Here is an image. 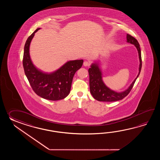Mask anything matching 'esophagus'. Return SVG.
Instances as JSON below:
<instances>
[{
    "label": "esophagus",
    "mask_w": 160,
    "mask_h": 160,
    "mask_svg": "<svg viewBox=\"0 0 160 160\" xmlns=\"http://www.w3.org/2000/svg\"><path fill=\"white\" fill-rule=\"evenodd\" d=\"M90 63L88 62V61H85L83 62V66H85V67H88V66H90Z\"/></svg>",
    "instance_id": "obj_1"
}]
</instances>
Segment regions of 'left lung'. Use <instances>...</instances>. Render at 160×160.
Wrapping results in <instances>:
<instances>
[{
    "mask_svg": "<svg viewBox=\"0 0 160 160\" xmlns=\"http://www.w3.org/2000/svg\"><path fill=\"white\" fill-rule=\"evenodd\" d=\"M127 42L133 44L136 46L139 56V72L132 83L130 85L128 88L122 92L113 91L108 88L102 81V72L99 67L98 63H94L91 65V68L88 69L89 74V85L90 92L94 98L98 101L103 102H113L121 100L129 94L132 88H133L136 79L138 77L142 68V59L141 49L139 48V43L136 38L127 34L126 36Z\"/></svg>",
    "mask_w": 160,
    "mask_h": 160,
    "instance_id": "8db88e82",
    "label": "left lung"
}]
</instances>
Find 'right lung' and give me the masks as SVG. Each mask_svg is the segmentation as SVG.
<instances>
[{
  "mask_svg": "<svg viewBox=\"0 0 160 160\" xmlns=\"http://www.w3.org/2000/svg\"><path fill=\"white\" fill-rule=\"evenodd\" d=\"M38 28L27 38L24 45L23 66L25 74L34 92L43 98L58 101L69 94L75 72L81 68L83 60L70 61L57 71L50 74L38 70L32 63L30 56V45Z\"/></svg>",
  "mask_w": 160,
  "mask_h": 160,
  "instance_id": "obj_1",
  "label": "right lung"
}]
</instances>
